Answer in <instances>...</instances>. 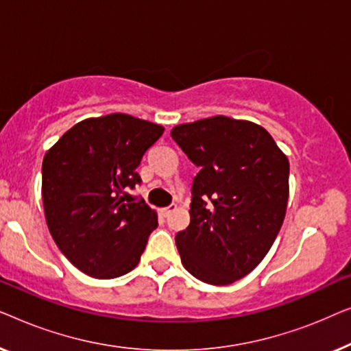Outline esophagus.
I'll use <instances>...</instances> for the list:
<instances>
[{"mask_svg":"<svg viewBox=\"0 0 351 351\" xmlns=\"http://www.w3.org/2000/svg\"><path fill=\"white\" fill-rule=\"evenodd\" d=\"M176 210H177V204L172 203V204L167 206V208L161 209V213H162V215H165V217H167V215H171L172 213H176Z\"/></svg>","mask_w":351,"mask_h":351,"instance_id":"esophagus-1","label":"esophagus"}]
</instances>
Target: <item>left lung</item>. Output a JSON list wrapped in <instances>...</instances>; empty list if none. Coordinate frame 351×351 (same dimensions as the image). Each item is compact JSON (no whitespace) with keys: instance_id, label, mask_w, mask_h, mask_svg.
Here are the masks:
<instances>
[{"instance_id":"obj_1","label":"left lung","mask_w":351,"mask_h":351,"mask_svg":"<svg viewBox=\"0 0 351 351\" xmlns=\"http://www.w3.org/2000/svg\"><path fill=\"white\" fill-rule=\"evenodd\" d=\"M190 161V225L176 234L182 263L199 281L232 285L251 273L280 233L289 198V161L262 126L228 117L171 131Z\"/></svg>"}]
</instances>
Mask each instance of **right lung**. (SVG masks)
Masks as SVG:
<instances>
[{"instance_id": "right-lung-1", "label": "right lung", "mask_w": 351, "mask_h": 351, "mask_svg": "<svg viewBox=\"0 0 351 351\" xmlns=\"http://www.w3.org/2000/svg\"><path fill=\"white\" fill-rule=\"evenodd\" d=\"M160 124L112 113L69 129L43 160V204L57 247L86 275L108 280L137 267L158 215L126 195Z\"/></svg>"}]
</instances>
